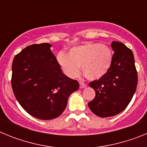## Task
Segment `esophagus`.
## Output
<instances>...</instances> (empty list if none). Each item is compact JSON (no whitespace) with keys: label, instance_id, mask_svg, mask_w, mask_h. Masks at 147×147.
I'll return each mask as SVG.
<instances>
[{"label":"esophagus","instance_id":"obj_1","mask_svg":"<svg viewBox=\"0 0 147 147\" xmlns=\"http://www.w3.org/2000/svg\"><path fill=\"white\" fill-rule=\"evenodd\" d=\"M80 88H81V89H82V88H86L87 85H86V84H85L84 82H80Z\"/></svg>","mask_w":147,"mask_h":147}]
</instances>
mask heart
I'll list each match as a JSON object with an SVG mask.
<instances>
[{"instance_id": "1", "label": "heart", "mask_w": 147, "mask_h": 147, "mask_svg": "<svg viewBox=\"0 0 147 147\" xmlns=\"http://www.w3.org/2000/svg\"><path fill=\"white\" fill-rule=\"evenodd\" d=\"M57 59L62 71L68 77H76L81 66L82 71L87 79L98 80L109 72L113 55L108 45L87 42L71 48L67 54L59 53Z\"/></svg>"}]
</instances>
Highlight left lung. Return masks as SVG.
Here are the masks:
<instances>
[{
	"mask_svg": "<svg viewBox=\"0 0 147 147\" xmlns=\"http://www.w3.org/2000/svg\"><path fill=\"white\" fill-rule=\"evenodd\" d=\"M114 51L110 71L102 79L89 83L96 96L88 103L92 112L106 118L122 112L132 100L138 85V74L132 51L122 42L113 41Z\"/></svg>",
	"mask_w": 147,
	"mask_h": 147,
	"instance_id": "obj_1",
	"label": "left lung"
}]
</instances>
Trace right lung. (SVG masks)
Here are the masks:
<instances>
[{
    "instance_id": "add662e5",
    "label": "right lung",
    "mask_w": 147,
    "mask_h": 147,
    "mask_svg": "<svg viewBox=\"0 0 147 147\" xmlns=\"http://www.w3.org/2000/svg\"><path fill=\"white\" fill-rule=\"evenodd\" d=\"M49 43L28 45L13 59L11 87L28 113L42 120L57 118L79 82L62 73Z\"/></svg>"
}]
</instances>
